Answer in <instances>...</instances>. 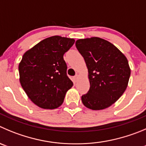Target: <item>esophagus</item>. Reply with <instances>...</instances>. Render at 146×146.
I'll return each mask as SVG.
<instances>
[{
  "label": "esophagus",
  "mask_w": 146,
  "mask_h": 146,
  "mask_svg": "<svg viewBox=\"0 0 146 146\" xmlns=\"http://www.w3.org/2000/svg\"><path fill=\"white\" fill-rule=\"evenodd\" d=\"M78 75H76V76L73 77V81H74L75 83H76L78 81Z\"/></svg>",
  "instance_id": "esophagus-1"
}]
</instances>
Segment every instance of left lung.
Returning <instances> with one entry per match:
<instances>
[{"label": "left lung", "instance_id": "8db88e82", "mask_svg": "<svg viewBox=\"0 0 146 146\" xmlns=\"http://www.w3.org/2000/svg\"><path fill=\"white\" fill-rule=\"evenodd\" d=\"M76 46L84 57L90 88L81 96L83 104L93 110L112 105L128 84L130 68L125 54L108 41L99 37L78 39Z\"/></svg>", "mask_w": 146, "mask_h": 146}]
</instances>
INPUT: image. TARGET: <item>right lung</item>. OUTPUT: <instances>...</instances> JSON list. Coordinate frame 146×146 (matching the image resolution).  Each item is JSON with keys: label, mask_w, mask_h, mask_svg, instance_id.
Returning a JSON list of instances; mask_svg holds the SVG:
<instances>
[{"label": "right lung", "mask_w": 146, "mask_h": 146, "mask_svg": "<svg viewBox=\"0 0 146 146\" xmlns=\"http://www.w3.org/2000/svg\"><path fill=\"white\" fill-rule=\"evenodd\" d=\"M73 39L52 36L27 50L19 65V81L34 104L46 110L59 107L73 86L67 76L63 55L74 44Z\"/></svg>", "instance_id": "obj_1"}]
</instances>
